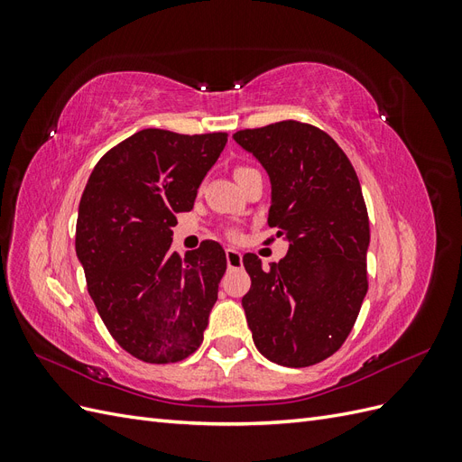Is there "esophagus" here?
<instances>
[{"instance_id": "1", "label": "esophagus", "mask_w": 462, "mask_h": 462, "mask_svg": "<svg viewBox=\"0 0 462 462\" xmlns=\"http://www.w3.org/2000/svg\"><path fill=\"white\" fill-rule=\"evenodd\" d=\"M226 258H227L229 268H239V265L243 263L241 253H239V250H235V248H227L226 250Z\"/></svg>"}]
</instances>
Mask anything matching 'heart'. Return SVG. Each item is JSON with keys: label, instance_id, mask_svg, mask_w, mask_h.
<instances>
[{"label": "heart", "instance_id": "b5f03b06", "mask_svg": "<svg viewBox=\"0 0 462 462\" xmlns=\"http://www.w3.org/2000/svg\"><path fill=\"white\" fill-rule=\"evenodd\" d=\"M245 170H248V167H236L235 173H241V171H245Z\"/></svg>", "mask_w": 462, "mask_h": 462}]
</instances>
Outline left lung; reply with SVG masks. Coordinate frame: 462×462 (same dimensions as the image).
<instances>
[{
    "label": "left lung",
    "instance_id": "8db88e82",
    "mask_svg": "<svg viewBox=\"0 0 462 462\" xmlns=\"http://www.w3.org/2000/svg\"><path fill=\"white\" fill-rule=\"evenodd\" d=\"M233 138L268 171V223L289 241L270 270L256 254L243 256L253 282L243 309L254 345L275 365H318L339 351L368 291L370 223L356 171L309 123L279 121Z\"/></svg>",
    "mask_w": 462,
    "mask_h": 462
}]
</instances>
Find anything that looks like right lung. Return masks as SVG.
Masks as SVG:
<instances>
[{
	"instance_id": "obj_1",
	"label": "right lung",
	"mask_w": 462,
	"mask_h": 462,
	"mask_svg": "<svg viewBox=\"0 0 462 462\" xmlns=\"http://www.w3.org/2000/svg\"><path fill=\"white\" fill-rule=\"evenodd\" d=\"M226 133L138 131L104 153L82 192L77 256L107 331L150 365L192 355L227 268L216 241L179 256L175 214L189 212Z\"/></svg>"
}]
</instances>
